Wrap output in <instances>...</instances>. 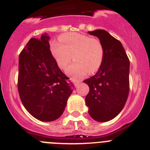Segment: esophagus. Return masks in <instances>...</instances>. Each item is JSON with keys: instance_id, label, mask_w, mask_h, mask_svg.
I'll return each mask as SVG.
<instances>
[{"instance_id": "esophagus-1", "label": "esophagus", "mask_w": 150, "mask_h": 150, "mask_svg": "<svg viewBox=\"0 0 150 150\" xmlns=\"http://www.w3.org/2000/svg\"><path fill=\"white\" fill-rule=\"evenodd\" d=\"M71 82H73V83H74V85L75 86H77V85L80 83V81H79V80H76V79H73V80H71Z\"/></svg>"}]
</instances>
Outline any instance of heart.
Returning a JSON list of instances; mask_svg holds the SVG:
<instances>
[{
    "mask_svg": "<svg viewBox=\"0 0 150 150\" xmlns=\"http://www.w3.org/2000/svg\"><path fill=\"white\" fill-rule=\"evenodd\" d=\"M60 42L62 45L52 43V54L62 70L67 68L74 57L75 62L67 70L69 76L80 77L87 72L92 74L98 71L104 55V46L100 40L86 34L71 33L61 36Z\"/></svg>",
    "mask_w": 150,
    "mask_h": 150,
    "instance_id": "obj_1",
    "label": "heart"
}]
</instances>
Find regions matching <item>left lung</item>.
<instances>
[{
	"mask_svg": "<svg viewBox=\"0 0 150 150\" xmlns=\"http://www.w3.org/2000/svg\"><path fill=\"white\" fill-rule=\"evenodd\" d=\"M104 46L101 66L93 76L85 79L89 87L86 97L88 113L98 122H107L123 109L129 93L130 62L122 45L105 30L88 31Z\"/></svg>",
	"mask_w": 150,
	"mask_h": 150,
	"instance_id": "left-lung-1",
	"label": "left lung"
}]
</instances>
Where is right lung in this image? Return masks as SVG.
Wrapping results in <instances>:
<instances>
[{
    "instance_id": "right-lung-1",
    "label": "right lung",
    "mask_w": 150,
    "mask_h": 150,
    "mask_svg": "<svg viewBox=\"0 0 150 150\" xmlns=\"http://www.w3.org/2000/svg\"><path fill=\"white\" fill-rule=\"evenodd\" d=\"M49 40L46 34L31 38L18 58L20 99L28 112L43 122L62 116L74 87L52 55Z\"/></svg>"
}]
</instances>
